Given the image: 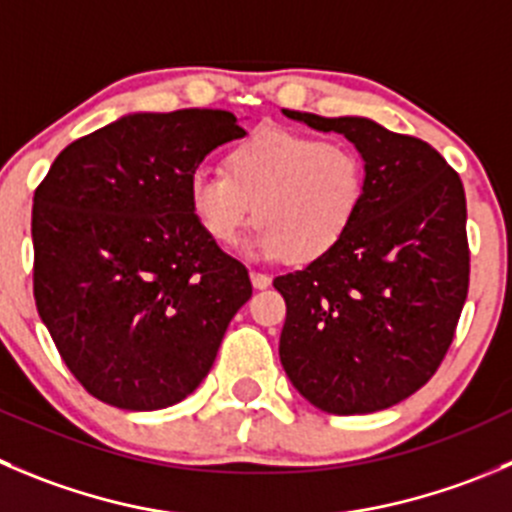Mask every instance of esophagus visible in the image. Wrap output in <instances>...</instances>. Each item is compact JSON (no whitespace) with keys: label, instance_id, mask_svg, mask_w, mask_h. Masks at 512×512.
Returning <instances> with one entry per match:
<instances>
[{"label":"esophagus","instance_id":"34e87169","mask_svg":"<svg viewBox=\"0 0 512 512\" xmlns=\"http://www.w3.org/2000/svg\"><path fill=\"white\" fill-rule=\"evenodd\" d=\"M251 284L253 289H266L271 284V276L261 274V271H251Z\"/></svg>","mask_w":512,"mask_h":512}]
</instances>
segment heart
<instances>
[{
    "label": "heart",
    "instance_id": "b5f03b06",
    "mask_svg": "<svg viewBox=\"0 0 512 512\" xmlns=\"http://www.w3.org/2000/svg\"><path fill=\"white\" fill-rule=\"evenodd\" d=\"M367 193V170L349 145L266 128L226 153V173L196 170L191 213L218 246H233L253 221L246 253L311 264L352 231Z\"/></svg>",
    "mask_w": 512,
    "mask_h": 512
}]
</instances>
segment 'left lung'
Returning a JSON list of instances; mask_svg holds the SVG:
<instances>
[{
  "mask_svg": "<svg viewBox=\"0 0 512 512\" xmlns=\"http://www.w3.org/2000/svg\"><path fill=\"white\" fill-rule=\"evenodd\" d=\"M357 148L367 193L324 259L276 276L286 377L329 415H369L415 394L450 349L470 284L462 180L425 140L369 118L281 110Z\"/></svg>",
  "mask_w": 512,
  "mask_h": 512,
  "instance_id": "1",
  "label": "left lung"
}]
</instances>
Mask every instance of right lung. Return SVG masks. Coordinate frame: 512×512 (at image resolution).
Wrapping results in <instances>:
<instances>
[{
    "instance_id": "add662e5",
    "label": "right lung",
    "mask_w": 512,
    "mask_h": 512,
    "mask_svg": "<svg viewBox=\"0 0 512 512\" xmlns=\"http://www.w3.org/2000/svg\"><path fill=\"white\" fill-rule=\"evenodd\" d=\"M243 135L228 110L130 113L67 145L34 191V301L92 397L163 410L211 372L253 289L193 218L188 180Z\"/></svg>"
}]
</instances>
